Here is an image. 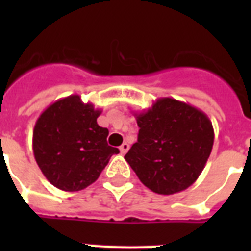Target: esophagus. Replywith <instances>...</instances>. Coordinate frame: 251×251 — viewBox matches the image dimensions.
Segmentation results:
<instances>
[{"label": "esophagus", "instance_id": "esophagus-1", "mask_svg": "<svg viewBox=\"0 0 251 251\" xmlns=\"http://www.w3.org/2000/svg\"><path fill=\"white\" fill-rule=\"evenodd\" d=\"M130 149L129 143H126V142H124L121 146H120V151H121V153H126L127 152V150Z\"/></svg>", "mask_w": 251, "mask_h": 251}]
</instances>
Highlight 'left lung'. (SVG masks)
Returning a JSON list of instances; mask_svg holds the SVG:
<instances>
[{
  "instance_id": "8db88e82",
  "label": "left lung",
  "mask_w": 251,
  "mask_h": 251,
  "mask_svg": "<svg viewBox=\"0 0 251 251\" xmlns=\"http://www.w3.org/2000/svg\"><path fill=\"white\" fill-rule=\"evenodd\" d=\"M138 141L125 155L141 182L153 193L172 195L186 190L206 167L214 146V127L198 108L172 98L134 113Z\"/></svg>"
}]
</instances>
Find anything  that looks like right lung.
<instances>
[{"instance_id": "add662e5", "label": "right lung", "mask_w": 251, "mask_h": 251, "mask_svg": "<svg viewBox=\"0 0 251 251\" xmlns=\"http://www.w3.org/2000/svg\"><path fill=\"white\" fill-rule=\"evenodd\" d=\"M100 109L79 95L60 99L39 116L32 135L33 156L45 178L64 191H79L99 178L118 149L106 143L98 125Z\"/></svg>"}]
</instances>
